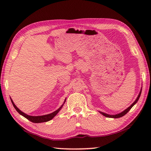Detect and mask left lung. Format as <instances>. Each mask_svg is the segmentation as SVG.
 I'll return each mask as SVG.
<instances>
[{
    "label": "left lung",
    "instance_id": "obj_1",
    "mask_svg": "<svg viewBox=\"0 0 151 151\" xmlns=\"http://www.w3.org/2000/svg\"><path fill=\"white\" fill-rule=\"evenodd\" d=\"M141 93H142V89H141V91H140V92H139V93L138 96H137V99H136V101H134V102H133V103L130 106H129V108H127L126 109V110L123 111L122 112H121V113H119V114H115V115H109V114H107L103 113V112H102V111H99V112H100V113H101L102 115H103L104 116L106 117H110V118H119V117H123V116H124V115L125 114H127L128 113V112H129V111H130V109L134 106V104H136V103L137 102V101L139 100V97H140V95H141Z\"/></svg>",
    "mask_w": 151,
    "mask_h": 151
}]
</instances>
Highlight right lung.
Returning <instances> with one entry per match:
<instances>
[{
	"mask_svg": "<svg viewBox=\"0 0 151 151\" xmlns=\"http://www.w3.org/2000/svg\"><path fill=\"white\" fill-rule=\"evenodd\" d=\"M65 101L66 100H65V101H64L63 104L65 102ZM11 101L12 102L13 106H14V107L15 108V110H17V111L18 112L19 114H21V115H22V116L24 117L25 118H27L28 120H29L31 122H32V123H43V122H47V121H49L51 120L52 119L54 118V117L56 116V114L60 111V110L62 109V108L63 107V104L57 110H56L55 111H54V112H52V113L49 114L44 115H40V116H31V115H28L26 114H24V112H22V111L19 110V109L15 105L14 102H13V101H12V99H11Z\"/></svg>",
	"mask_w": 151,
	"mask_h": 151,
	"instance_id": "add662e5",
	"label": "right lung"
}]
</instances>
